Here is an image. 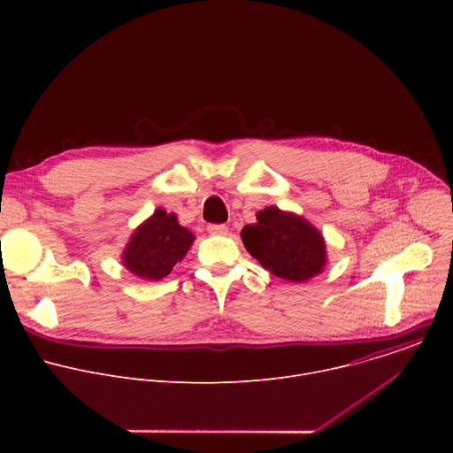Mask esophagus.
I'll return each mask as SVG.
<instances>
[{"mask_svg":"<svg viewBox=\"0 0 453 453\" xmlns=\"http://www.w3.org/2000/svg\"><path fill=\"white\" fill-rule=\"evenodd\" d=\"M208 231H210L211 234H227V226H226V224H211V226L208 227Z\"/></svg>","mask_w":453,"mask_h":453,"instance_id":"1","label":"esophagus"}]
</instances>
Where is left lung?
Wrapping results in <instances>:
<instances>
[{
	"label": "left lung",
	"instance_id": "obj_1",
	"mask_svg": "<svg viewBox=\"0 0 453 453\" xmlns=\"http://www.w3.org/2000/svg\"><path fill=\"white\" fill-rule=\"evenodd\" d=\"M247 252L274 276L303 283L325 271L328 264L322 233L304 217L267 206L256 213V222L242 233Z\"/></svg>",
	"mask_w": 453,
	"mask_h": 453
}]
</instances>
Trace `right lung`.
I'll list each match as a JSON object with an SVG mask.
<instances>
[{
    "label": "right lung",
    "mask_w": 453,
    "mask_h": 453,
    "mask_svg": "<svg viewBox=\"0 0 453 453\" xmlns=\"http://www.w3.org/2000/svg\"><path fill=\"white\" fill-rule=\"evenodd\" d=\"M196 234L179 224L175 213L157 208L125 243L123 267L145 281H161L189 250Z\"/></svg>",
    "instance_id": "right-lung-1"
}]
</instances>
